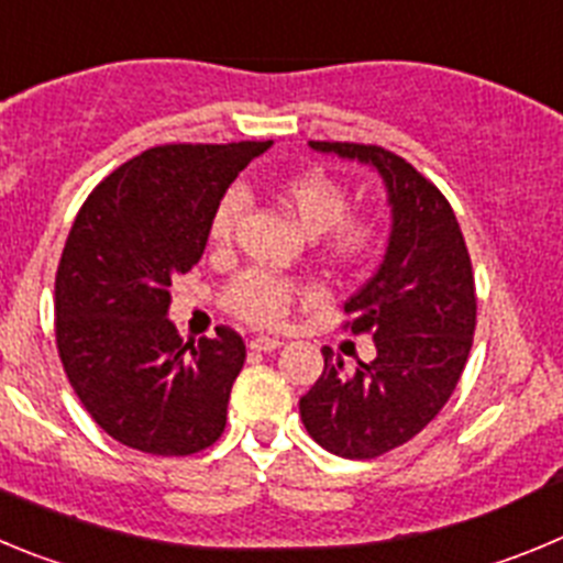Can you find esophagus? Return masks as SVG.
I'll use <instances>...</instances> for the list:
<instances>
[{"label":"esophagus","instance_id":"esophagus-1","mask_svg":"<svg viewBox=\"0 0 563 563\" xmlns=\"http://www.w3.org/2000/svg\"><path fill=\"white\" fill-rule=\"evenodd\" d=\"M280 344L283 342L277 336H255V339H250L252 351H277Z\"/></svg>","mask_w":563,"mask_h":563}]
</instances>
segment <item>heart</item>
<instances>
[{"mask_svg": "<svg viewBox=\"0 0 563 563\" xmlns=\"http://www.w3.org/2000/svg\"><path fill=\"white\" fill-rule=\"evenodd\" d=\"M277 199L302 232L313 235L319 257L333 272L353 275L376 261L384 244V227L367 210H347L351 194L336 176L319 168L297 170L277 181ZM244 212V196L227 190L210 216V244L227 246ZM311 300V283L272 275L266 269H246L224 288L221 302L232 317L255 328H277L294 300Z\"/></svg>", "mask_w": 563, "mask_h": 563, "instance_id": "obj_1", "label": "heart"}]
</instances>
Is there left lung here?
Listing matches in <instances>:
<instances>
[{
    "mask_svg": "<svg viewBox=\"0 0 563 563\" xmlns=\"http://www.w3.org/2000/svg\"><path fill=\"white\" fill-rule=\"evenodd\" d=\"M311 148L373 165L393 205L382 269L344 302L342 328L373 336L376 358L344 373L325 347L322 376L300 398L322 449L373 460L412 440L452 398L477 328V286L452 205L407 159L382 145L311 140Z\"/></svg>",
    "mask_w": 563,
    "mask_h": 563,
    "instance_id": "8db88e82",
    "label": "left lung"
}]
</instances>
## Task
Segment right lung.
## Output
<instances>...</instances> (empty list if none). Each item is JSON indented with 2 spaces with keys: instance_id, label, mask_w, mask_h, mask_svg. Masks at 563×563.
Returning <instances> with one entry per match:
<instances>
[{
  "instance_id": "obj_1",
  "label": "right lung",
  "mask_w": 563,
  "mask_h": 563,
  "mask_svg": "<svg viewBox=\"0 0 563 563\" xmlns=\"http://www.w3.org/2000/svg\"><path fill=\"white\" fill-rule=\"evenodd\" d=\"M269 145H156L75 216L55 275V344L86 412L129 449L190 457L224 432L246 344L227 325L181 342L170 280L201 261L212 210Z\"/></svg>"
}]
</instances>
